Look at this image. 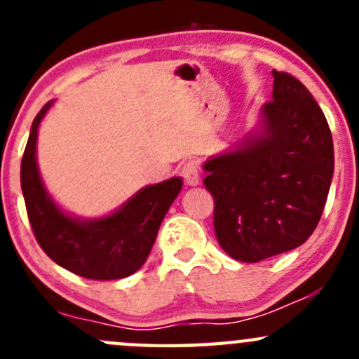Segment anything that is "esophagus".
I'll return each mask as SVG.
<instances>
[{"mask_svg":"<svg viewBox=\"0 0 359 359\" xmlns=\"http://www.w3.org/2000/svg\"><path fill=\"white\" fill-rule=\"evenodd\" d=\"M180 175L186 180L187 186H200L201 175H200V166L194 161H187L186 165L180 168Z\"/></svg>","mask_w":359,"mask_h":359,"instance_id":"34e87169","label":"esophagus"}]
</instances>
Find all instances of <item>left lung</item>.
I'll return each instance as SVG.
<instances>
[{
  "instance_id": "obj_1",
  "label": "left lung",
  "mask_w": 359,
  "mask_h": 359,
  "mask_svg": "<svg viewBox=\"0 0 359 359\" xmlns=\"http://www.w3.org/2000/svg\"><path fill=\"white\" fill-rule=\"evenodd\" d=\"M273 76V100L260 107L255 128L203 163L217 240L241 262L300 247L320 222L334 177V142L321 107L288 72Z\"/></svg>"
}]
</instances>
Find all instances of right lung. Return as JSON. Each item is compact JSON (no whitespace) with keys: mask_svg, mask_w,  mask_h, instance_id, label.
Listing matches in <instances>:
<instances>
[{"mask_svg":"<svg viewBox=\"0 0 359 359\" xmlns=\"http://www.w3.org/2000/svg\"><path fill=\"white\" fill-rule=\"evenodd\" d=\"M52 106L53 100L46 102L32 121L20 165V186L32 233L53 262L78 276L88 280L130 276L146 262L159 226L182 189V179L172 177L142 187L106 217L71 215L46 191L36 158L38 128Z\"/></svg>","mask_w":359,"mask_h":359,"instance_id":"1","label":"right lung"}]
</instances>
